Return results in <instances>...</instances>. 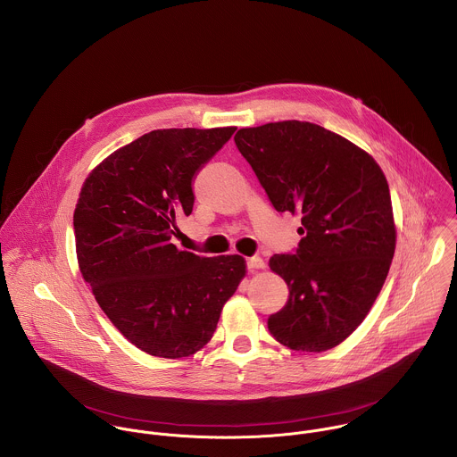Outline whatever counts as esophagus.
<instances>
[{"instance_id": "obj_1", "label": "esophagus", "mask_w": 457, "mask_h": 457, "mask_svg": "<svg viewBox=\"0 0 457 457\" xmlns=\"http://www.w3.org/2000/svg\"><path fill=\"white\" fill-rule=\"evenodd\" d=\"M246 266L250 271H255V270H262L264 268V261L261 257H250L246 261Z\"/></svg>"}]
</instances>
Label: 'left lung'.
<instances>
[{"mask_svg":"<svg viewBox=\"0 0 457 457\" xmlns=\"http://www.w3.org/2000/svg\"><path fill=\"white\" fill-rule=\"evenodd\" d=\"M234 142L278 212H300L303 237L270 268L289 287L270 333L295 351L344 342L376 302L395 252L390 189L379 164L310 122L239 129Z\"/></svg>","mask_w":457,"mask_h":457,"instance_id":"left-lung-1","label":"left lung"}]
</instances>
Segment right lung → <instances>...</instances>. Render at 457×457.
<instances>
[{
	"instance_id": "add662e5",
	"label": "right lung",
	"mask_w": 457,
	"mask_h": 457,
	"mask_svg": "<svg viewBox=\"0 0 457 457\" xmlns=\"http://www.w3.org/2000/svg\"><path fill=\"white\" fill-rule=\"evenodd\" d=\"M236 128L157 129L110 154L74 211L81 275L103 312L138 349L195 354L246 273L239 255L200 257L171 243L189 216L193 179Z\"/></svg>"
}]
</instances>
